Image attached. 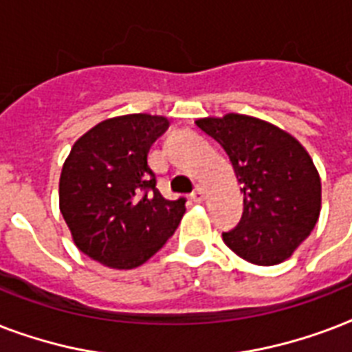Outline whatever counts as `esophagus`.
I'll list each match as a JSON object with an SVG mask.
<instances>
[{"label": "esophagus", "instance_id": "34e87169", "mask_svg": "<svg viewBox=\"0 0 352 352\" xmlns=\"http://www.w3.org/2000/svg\"><path fill=\"white\" fill-rule=\"evenodd\" d=\"M192 199H193V203H203V201H204V190H203V186H197V188H195V190H193Z\"/></svg>", "mask_w": 352, "mask_h": 352}]
</instances>
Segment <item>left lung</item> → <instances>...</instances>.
I'll return each mask as SVG.
<instances>
[{
	"label": "left lung",
	"mask_w": 352,
	"mask_h": 352,
	"mask_svg": "<svg viewBox=\"0 0 352 352\" xmlns=\"http://www.w3.org/2000/svg\"><path fill=\"white\" fill-rule=\"evenodd\" d=\"M225 149L243 193V215L223 241L245 261L270 267L309 237L322 210V181L307 149L278 126L228 113L195 122Z\"/></svg>",
	"instance_id": "left-lung-1"
}]
</instances>
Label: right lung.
<instances>
[{"label":"right lung","instance_id":"add662e5","mask_svg":"<svg viewBox=\"0 0 352 352\" xmlns=\"http://www.w3.org/2000/svg\"><path fill=\"white\" fill-rule=\"evenodd\" d=\"M166 117L135 113L107 118L74 142L60 175V212L74 245L109 268L140 267L164 246L186 199L168 201L148 166Z\"/></svg>","mask_w":352,"mask_h":352}]
</instances>
